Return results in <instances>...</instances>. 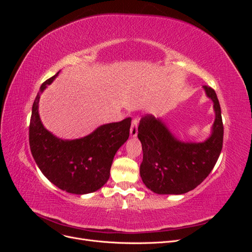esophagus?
<instances>
[{"label":"esophagus","instance_id":"esophagus-1","mask_svg":"<svg viewBox=\"0 0 252 252\" xmlns=\"http://www.w3.org/2000/svg\"><path fill=\"white\" fill-rule=\"evenodd\" d=\"M138 124H139V120L138 119H133L131 122V127H130V135L132 138H135L138 135Z\"/></svg>","mask_w":252,"mask_h":252}]
</instances>
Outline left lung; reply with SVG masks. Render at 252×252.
Here are the masks:
<instances>
[{
    "instance_id": "left-lung-1",
    "label": "left lung",
    "mask_w": 252,
    "mask_h": 252,
    "mask_svg": "<svg viewBox=\"0 0 252 252\" xmlns=\"http://www.w3.org/2000/svg\"><path fill=\"white\" fill-rule=\"evenodd\" d=\"M213 102L216 119L211 134L204 142L175 138L162 119L152 114L142 118L138 138L142 143V181L158 194H183L199 186L215 167L223 147L224 127L216 91L203 86Z\"/></svg>"
}]
</instances>
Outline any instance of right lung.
<instances>
[{
	"label": "right lung",
	"mask_w": 252,
	"mask_h": 252,
	"mask_svg": "<svg viewBox=\"0 0 252 252\" xmlns=\"http://www.w3.org/2000/svg\"><path fill=\"white\" fill-rule=\"evenodd\" d=\"M59 72L42 84L35 96L29 125L30 150L42 173L58 188L73 194L94 192L108 181L113 158L129 138L131 119L101 125L84 138H58L44 127L39 102Z\"/></svg>",
	"instance_id": "obj_1"
}]
</instances>
